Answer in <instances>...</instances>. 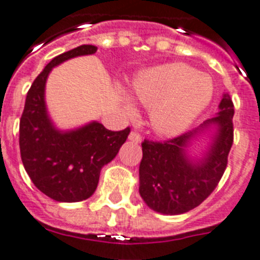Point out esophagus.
I'll return each mask as SVG.
<instances>
[{
  "instance_id": "obj_1",
  "label": "esophagus",
  "mask_w": 260,
  "mask_h": 260,
  "mask_svg": "<svg viewBox=\"0 0 260 260\" xmlns=\"http://www.w3.org/2000/svg\"><path fill=\"white\" fill-rule=\"evenodd\" d=\"M128 139H129L131 141L136 142V144H140V142H141V140H142V137H141V135H140L139 132L132 131V132L129 133V137H128Z\"/></svg>"
}]
</instances>
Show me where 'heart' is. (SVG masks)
<instances>
[{"label":"heart","mask_w":260,"mask_h":260,"mask_svg":"<svg viewBox=\"0 0 260 260\" xmlns=\"http://www.w3.org/2000/svg\"><path fill=\"white\" fill-rule=\"evenodd\" d=\"M135 97L150 109V123L160 135L185 129L211 102L214 84L185 63H170L140 74L132 84ZM132 113L133 105L125 104Z\"/></svg>","instance_id":"1"}]
</instances>
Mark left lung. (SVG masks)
<instances>
[{
  "label": "left lung",
  "instance_id": "1",
  "mask_svg": "<svg viewBox=\"0 0 260 260\" xmlns=\"http://www.w3.org/2000/svg\"><path fill=\"white\" fill-rule=\"evenodd\" d=\"M216 116L200 128L165 141L144 140L140 163V194L150 209L166 215H179L200 206L214 191L226 165L233 144V102L224 95ZM214 124L218 133L203 161L190 164L185 155L187 141Z\"/></svg>",
  "mask_w": 260,
  "mask_h": 260
}]
</instances>
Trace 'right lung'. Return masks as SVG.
I'll return each mask as SVG.
<instances>
[{
	"label": "right lung",
	"instance_id": "obj_1",
	"mask_svg": "<svg viewBox=\"0 0 260 260\" xmlns=\"http://www.w3.org/2000/svg\"><path fill=\"white\" fill-rule=\"evenodd\" d=\"M97 46L81 45L57 55L35 79L25 97L19 123L22 162L40 191L58 202H80L97 188L101 168L111 162L131 128L109 131L97 121L59 132L46 114L45 83L51 69L70 58L94 54Z\"/></svg>",
	"mask_w": 260,
	"mask_h": 260
}]
</instances>
